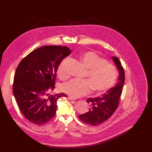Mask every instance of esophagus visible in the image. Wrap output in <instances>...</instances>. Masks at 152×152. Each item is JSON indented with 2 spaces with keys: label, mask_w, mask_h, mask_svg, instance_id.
Here are the masks:
<instances>
[{
  "label": "esophagus",
  "mask_w": 152,
  "mask_h": 152,
  "mask_svg": "<svg viewBox=\"0 0 152 152\" xmlns=\"http://www.w3.org/2000/svg\"><path fill=\"white\" fill-rule=\"evenodd\" d=\"M68 99H69V100H76L75 98H73V97H72V96H69V97H68Z\"/></svg>",
  "instance_id": "obj_1"
}]
</instances>
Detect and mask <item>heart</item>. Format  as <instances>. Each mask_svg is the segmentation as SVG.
Wrapping results in <instances>:
<instances>
[{"label":"heart","instance_id":"obj_1","mask_svg":"<svg viewBox=\"0 0 152 152\" xmlns=\"http://www.w3.org/2000/svg\"><path fill=\"white\" fill-rule=\"evenodd\" d=\"M80 59L88 68V79L75 78L64 83L61 86L62 91L74 98L84 96L91 88L96 93H103L114 84L118 73L114 66L106 62L102 58L93 51H86L80 56ZM68 58L59 64L57 74L59 78L65 79L68 77L65 64Z\"/></svg>","mask_w":152,"mask_h":152}]
</instances>
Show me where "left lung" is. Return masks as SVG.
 Listing matches in <instances>:
<instances>
[{
  "mask_svg": "<svg viewBox=\"0 0 152 152\" xmlns=\"http://www.w3.org/2000/svg\"><path fill=\"white\" fill-rule=\"evenodd\" d=\"M112 59L118 70V81L115 87L108 90L101 96L87 100L89 104V111L78 116L80 120L85 124L91 125L101 124L110 118L118 108L124 85L125 72L118 58L113 56Z\"/></svg>",
  "mask_w": 152,
  "mask_h": 152,
  "instance_id": "1",
  "label": "left lung"
}]
</instances>
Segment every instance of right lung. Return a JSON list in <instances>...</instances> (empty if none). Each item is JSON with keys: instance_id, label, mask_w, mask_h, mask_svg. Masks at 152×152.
Returning <instances> with one entry per match:
<instances>
[{"instance_id": "obj_1", "label": "right lung", "mask_w": 152, "mask_h": 152, "mask_svg": "<svg viewBox=\"0 0 152 152\" xmlns=\"http://www.w3.org/2000/svg\"><path fill=\"white\" fill-rule=\"evenodd\" d=\"M70 53L66 46H45L33 50L18 64L13 94L23 115L33 124L49 121L56 115L57 100L67 97L63 93L50 95L48 91L55 88L59 64Z\"/></svg>"}]
</instances>
